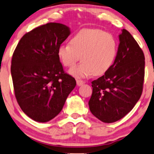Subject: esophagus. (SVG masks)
Here are the masks:
<instances>
[{
  "instance_id": "obj_1",
  "label": "esophagus",
  "mask_w": 154,
  "mask_h": 154,
  "mask_svg": "<svg viewBox=\"0 0 154 154\" xmlns=\"http://www.w3.org/2000/svg\"><path fill=\"white\" fill-rule=\"evenodd\" d=\"M85 83V82H84L83 80H77V85L78 86H81L83 84Z\"/></svg>"
}]
</instances>
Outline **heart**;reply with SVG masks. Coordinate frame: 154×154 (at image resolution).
<instances>
[{
  "label": "heart",
  "instance_id": "obj_1",
  "mask_svg": "<svg viewBox=\"0 0 154 154\" xmlns=\"http://www.w3.org/2000/svg\"><path fill=\"white\" fill-rule=\"evenodd\" d=\"M118 51L116 38L101 29L80 30L71 38L70 44H62L57 55L64 66L72 67L80 59L82 62L69 70L77 78H84L93 74L107 73L115 63Z\"/></svg>",
  "mask_w": 154,
  "mask_h": 154
}]
</instances>
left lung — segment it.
Masks as SVG:
<instances>
[{
    "label": "left lung",
    "mask_w": 154,
    "mask_h": 154,
    "mask_svg": "<svg viewBox=\"0 0 154 154\" xmlns=\"http://www.w3.org/2000/svg\"><path fill=\"white\" fill-rule=\"evenodd\" d=\"M121 31L114 64L107 73L91 82L89 108L104 123L116 122L124 118L133 109L143 92L144 53L128 30Z\"/></svg>",
    "instance_id": "left-lung-1"
}]
</instances>
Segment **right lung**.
<instances>
[{
    "label": "right lung",
    "mask_w": 154,
    "mask_h": 154,
    "mask_svg": "<svg viewBox=\"0 0 154 154\" xmlns=\"http://www.w3.org/2000/svg\"><path fill=\"white\" fill-rule=\"evenodd\" d=\"M71 32L66 25L50 23L30 30L21 38L11 59L14 94L22 110L37 122L57 116L76 86L65 73L58 47Z\"/></svg>",
    "instance_id": "add662e5"
}]
</instances>
